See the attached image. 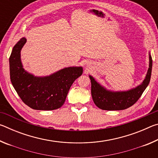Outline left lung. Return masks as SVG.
I'll return each instance as SVG.
<instances>
[{"mask_svg": "<svg viewBox=\"0 0 158 158\" xmlns=\"http://www.w3.org/2000/svg\"><path fill=\"white\" fill-rule=\"evenodd\" d=\"M153 60L149 53V68L145 79L137 87L126 91H111L100 85L91 75V95L95 105L108 111L123 110L132 106L142 95L151 80Z\"/></svg>", "mask_w": 158, "mask_h": 158, "instance_id": "8db88e82", "label": "left lung"}]
</instances>
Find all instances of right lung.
I'll return each instance as SVG.
<instances>
[{
    "label": "right lung",
    "mask_w": 158,
    "mask_h": 158,
    "mask_svg": "<svg viewBox=\"0 0 158 158\" xmlns=\"http://www.w3.org/2000/svg\"><path fill=\"white\" fill-rule=\"evenodd\" d=\"M26 39L22 37L13 47L10 56V80L17 94L29 107L54 110L65 102L74 81L83 73L82 67H68L45 77H35L23 68L21 50Z\"/></svg>",
    "instance_id": "add662e5"
}]
</instances>
